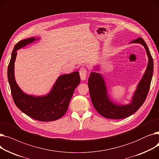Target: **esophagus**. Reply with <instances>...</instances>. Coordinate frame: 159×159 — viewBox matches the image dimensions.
I'll list each match as a JSON object with an SVG mask.
<instances>
[{
	"instance_id": "obj_1",
	"label": "esophagus",
	"mask_w": 159,
	"mask_h": 159,
	"mask_svg": "<svg viewBox=\"0 0 159 159\" xmlns=\"http://www.w3.org/2000/svg\"><path fill=\"white\" fill-rule=\"evenodd\" d=\"M79 73H80V79L83 80H85L87 77V70L84 67H82L79 70Z\"/></svg>"
}]
</instances>
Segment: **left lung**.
<instances>
[{"mask_svg": "<svg viewBox=\"0 0 159 159\" xmlns=\"http://www.w3.org/2000/svg\"><path fill=\"white\" fill-rule=\"evenodd\" d=\"M140 44L146 52L148 62L143 77L137 84L136 90L128 104H119L111 100L107 93L106 82L98 71V66L90 73L88 79V88L91 102L97 112L107 119H120L128 117L136 112L143 104L149 89L153 73V61L148 47L143 38H138L129 44Z\"/></svg>", "mask_w": 159, "mask_h": 159, "instance_id": "1", "label": "left lung"}]
</instances>
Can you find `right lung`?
Instances as JSON below:
<instances>
[{"label": "right lung", "mask_w": 159, "mask_h": 159, "mask_svg": "<svg viewBox=\"0 0 159 159\" xmlns=\"http://www.w3.org/2000/svg\"><path fill=\"white\" fill-rule=\"evenodd\" d=\"M31 37L19 41L15 46L8 65L7 79L15 105L19 109L32 119L48 122L61 118L68 110L75 89L79 84L80 78L79 71L60 75L51 91L43 96H34L25 93L16 84L14 66L18 49L37 40Z\"/></svg>", "instance_id": "obj_1"}]
</instances>
